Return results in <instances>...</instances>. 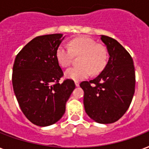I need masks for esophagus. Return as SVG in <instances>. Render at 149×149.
<instances>
[{
    "label": "esophagus",
    "instance_id": "1",
    "mask_svg": "<svg viewBox=\"0 0 149 149\" xmlns=\"http://www.w3.org/2000/svg\"><path fill=\"white\" fill-rule=\"evenodd\" d=\"M75 85H76V87H79V83L78 81H75Z\"/></svg>",
    "mask_w": 149,
    "mask_h": 149
}]
</instances>
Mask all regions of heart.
Instances as JSON below:
<instances>
[{
	"mask_svg": "<svg viewBox=\"0 0 149 149\" xmlns=\"http://www.w3.org/2000/svg\"><path fill=\"white\" fill-rule=\"evenodd\" d=\"M80 55L78 66L65 70V77L72 80H81L92 74L97 75L106 66L109 54L106 47L87 37H79L70 40L69 46L62 44L56 51V58L62 67L69 66L73 56Z\"/></svg>",
	"mask_w": 149,
	"mask_h": 149,
	"instance_id": "heart-1",
	"label": "heart"
}]
</instances>
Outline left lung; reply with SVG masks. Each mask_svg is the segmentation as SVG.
<instances>
[{
	"label": "left lung",
	"instance_id": "left-lung-1",
	"mask_svg": "<svg viewBox=\"0 0 149 149\" xmlns=\"http://www.w3.org/2000/svg\"><path fill=\"white\" fill-rule=\"evenodd\" d=\"M109 61L97 77L80 83L85 112L91 120L108 124L117 121L130 106L134 94V62L127 50L115 39L101 35Z\"/></svg>",
	"mask_w": 149,
	"mask_h": 149
}]
</instances>
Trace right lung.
Returning a JSON list of instances; mask_svg holds the SVG:
<instances>
[{
    "label": "right lung",
    "instance_id": "add662e5",
    "mask_svg": "<svg viewBox=\"0 0 149 149\" xmlns=\"http://www.w3.org/2000/svg\"><path fill=\"white\" fill-rule=\"evenodd\" d=\"M63 34L35 37L17 54L13 65L12 85L21 110L33 124L55 123L65 112V104L75 89L72 79L58 83L63 72L56 51Z\"/></svg>",
    "mask_w": 149,
    "mask_h": 149
}]
</instances>
